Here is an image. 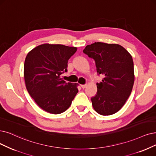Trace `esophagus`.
<instances>
[{
    "label": "esophagus",
    "instance_id": "esophagus-1",
    "mask_svg": "<svg viewBox=\"0 0 156 156\" xmlns=\"http://www.w3.org/2000/svg\"><path fill=\"white\" fill-rule=\"evenodd\" d=\"M80 86H81V88H83V89H84L85 88H86V87L87 86H88V84H82V85H80Z\"/></svg>",
    "mask_w": 156,
    "mask_h": 156
}]
</instances>
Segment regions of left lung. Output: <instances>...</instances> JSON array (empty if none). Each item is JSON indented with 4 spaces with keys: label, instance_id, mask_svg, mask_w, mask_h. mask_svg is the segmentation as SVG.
<instances>
[{
    "label": "left lung",
    "instance_id": "8db88e82",
    "mask_svg": "<svg viewBox=\"0 0 156 156\" xmlns=\"http://www.w3.org/2000/svg\"><path fill=\"white\" fill-rule=\"evenodd\" d=\"M83 52L95 60L97 73L104 77L97 83V95L91 98L93 109L104 116L116 113L126 102L134 85L131 55L120 45L102 42L87 45Z\"/></svg>",
    "mask_w": 156,
    "mask_h": 156
}]
</instances>
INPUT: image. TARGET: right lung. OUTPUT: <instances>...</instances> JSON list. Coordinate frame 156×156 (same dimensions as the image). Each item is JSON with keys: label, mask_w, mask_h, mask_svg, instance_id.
<instances>
[{"label": "right lung", "mask_w": 156, "mask_h": 156, "mask_svg": "<svg viewBox=\"0 0 156 156\" xmlns=\"http://www.w3.org/2000/svg\"><path fill=\"white\" fill-rule=\"evenodd\" d=\"M77 50L74 47L45 43L27 55L23 69L27 90L37 105L49 113H63L78 93L79 84L66 83L61 77L67 72L68 60Z\"/></svg>", "instance_id": "add662e5"}]
</instances>
